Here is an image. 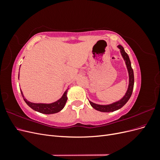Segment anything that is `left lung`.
Returning <instances> with one entry per match:
<instances>
[{
  "mask_svg": "<svg viewBox=\"0 0 160 160\" xmlns=\"http://www.w3.org/2000/svg\"><path fill=\"white\" fill-rule=\"evenodd\" d=\"M118 47L120 49L121 54H122L123 59L125 62V65L127 66V69L129 73V85L128 89L125 93V95L123 97L122 99H121L119 101H116L115 103H113L109 105H98L94 103L91 101H89L90 105L93 107L95 109L98 110L101 112H113L116 110H118L120 108H122L123 106L126 103L129 98L132 96L133 89V85H134V75H133V71L131 65V61L129 59V57L128 55L125 52L123 47L122 45H118Z\"/></svg>",
  "mask_w": 160,
  "mask_h": 160,
  "instance_id": "1",
  "label": "left lung"
}]
</instances>
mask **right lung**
Segmentation results:
<instances>
[{
	"mask_svg": "<svg viewBox=\"0 0 160 160\" xmlns=\"http://www.w3.org/2000/svg\"><path fill=\"white\" fill-rule=\"evenodd\" d=\"M18 78H19V72H18ZM68 89H67L65 91V93L61 97V98H60L59 100H57V101H55V102H53L52 103H35L30 102V101H27L25 98V97H24L21 90V94L24 101H25V103L33 110L44 114H52V113H58L59 111H60L61 110L63 109V108L65 107V105L67 100V91H68Z\"/></svg>",
	"mask_w": 160,
	"mask_h": 160,
	"instance_id": "1",
	"label": "right lung"
}]
</instances>
